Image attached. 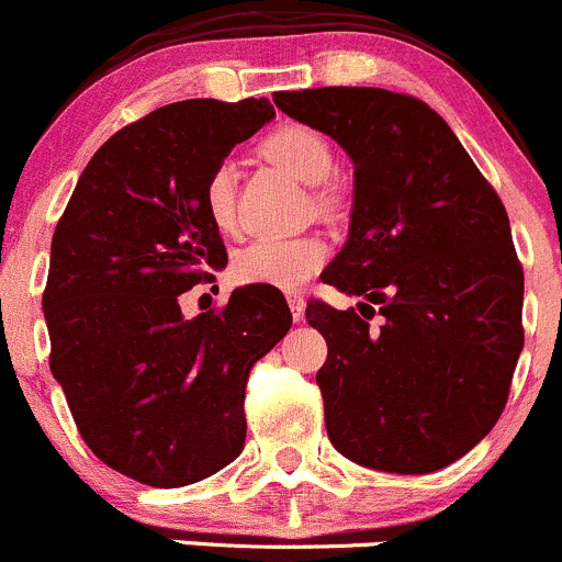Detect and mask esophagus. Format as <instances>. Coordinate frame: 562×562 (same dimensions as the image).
I'll use <instances>...</instances> for the list:
<instances>
[{"label":"esophagus","mask_w":562,"mask_h":562,"mask_svg":"<svg viewBox=\"0 0 562 562\" xmlns=\"http://www.w3.org/2000/svg\"><path fill=\"white\" fill-rule=\"evenodd\" d=\"M289 311H292V319L294 322H303L305 316V300L300 294H289Z\"/></svg>","instance_id":"esophagus-1"}]
</instances>
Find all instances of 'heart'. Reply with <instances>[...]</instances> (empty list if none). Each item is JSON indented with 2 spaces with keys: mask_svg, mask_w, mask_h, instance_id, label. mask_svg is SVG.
Returning <instances> with one entry per match:
<instances>
[{
  "mask_svg": "<svg viewBox=\"0 0 562 562\" xmlns=\"http://www.w3.org/2000/svg\"><path fill=\"white\" fill-rule=\"evenodd\" d=\"M262 155L281 166L283 171L314 188L316 207H330L336 202L333 188L319 186L333 175V147L319 131L308 125H281L262 138ZM235 169L232 164H218L204 182V210L215 229L235 232ZM327 262L325 240L314 235L303 237H259L237 251L232 273L243 283H262L283 292L300 289Z\"/></svg>",
  "mask_w": 562,
  "mask_h": 562,
  "instance_id": "heart-1",
  "label": "heart"
}]
</instances>
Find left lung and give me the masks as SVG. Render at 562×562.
<instances>
[{
    "label": "left lung",
    "mask_w": 562,
    "mask_h": 562,
    "mask_svg": "<svg viewBox=\"0 0 562 562\" xmlns=\"http://www.w3.org/2000/svg\"><path fill=\"white\" fill-rule=\"evenodd\" d=\"M273 103L355 164L349 240L322 281L366 303L305 308L327 341L316 371L327 437L371 470L448 468L497 424L525 347L508 213L448 122L413 94L319 87Z\"/></svg>",
    "instance_id": "obj_1"
}]
</instances>
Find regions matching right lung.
<instances>
[{"mask_svg": "<svg viewBox=\"0 0 562 562\" xmlns=\"http://www.w3.org/2000/svg\"><path fill=\"white\" fill-rule=\"evenodd\" d=\"M273 116L268 98L149 111L92 155L54 229L52 374L87 448L147 486H188L240 457L248 374L292 325L262 283L193 319L180 308L226 265L204 182Z\"/></svg>", "mask_w": 562, "mask_h": 562, "instance_id": "add662e5", "label": "right lung"}]
</instances>
